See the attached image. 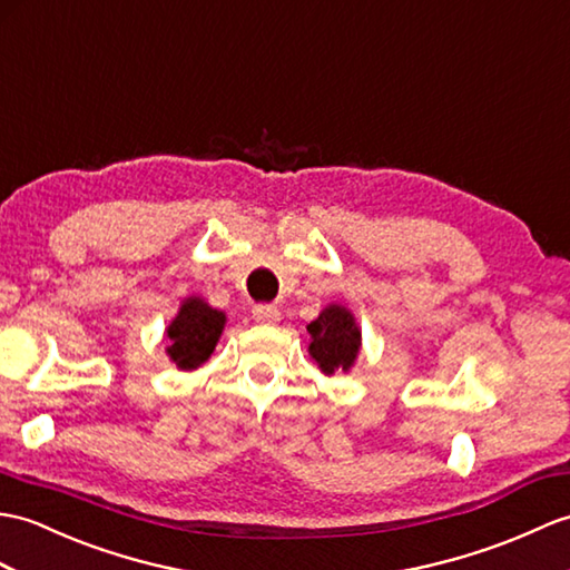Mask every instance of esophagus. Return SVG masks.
Returning <instances> with one entry per match:
<instances>
[{
    "label": "esophagus",
    "mask_w": 570,
    "mask_h": 570,
    "mask_svg": "<svg viewBox=\"0 0 570 570\" xmlns=\"http://www.w3.org/2000/svg\"><path fill=\"white\" fill-rule=\"evenodd\" d=\"M253 317L262 325H274V323L282 321V313L276 306H267V303H264V306L253 308Z\"/></svg>",
    "instance_id": "esophagus-1"
}]
</instances>
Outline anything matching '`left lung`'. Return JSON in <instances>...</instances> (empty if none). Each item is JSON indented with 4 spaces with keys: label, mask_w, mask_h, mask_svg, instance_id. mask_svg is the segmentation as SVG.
Instances as JSON below:
<instances>
[{
    "label": "left lung",
    "mask_w": 570,
    "mask_h": 570,
    "mask_svg": "<svg viewBox=\"0 0 570 570\" xmlns=\"http://www.w3.org/2000/svg\"><path fill=\"white\" fill-rule=\"evenodd\" d=\"M311 335L308 354L325 376L347 374L362 350V327L342 303H327L306 327Z\"/></svg>",
    "instance_id": "left-lung-1"
}]
</instances>
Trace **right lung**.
Instances as JSON below:
<instances>
[{
    "label": "right lung",
    "instance_id": "1",
    "mask_svg": "<svg viewBox=\"0 0 570 570\" xmlns=\"http://www.w3.org/2000/svg\"><path fill=\"white\" fill-rule=\"evenodd\" d=\"M225 327V313L208 306L202 296H187L165 327L167 356L179 372H194L214 354Z\"/></svg>",
    "mask_w": 570,
    "mask_h": 570
}]
</instances>
